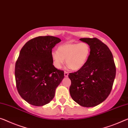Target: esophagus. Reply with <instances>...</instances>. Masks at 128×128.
Here are the masks:
<instances>
[{"label":"esophagus","instance_id":"esophagus-1","mask_svg":"<svg viewBox=\"0 0 128 128\" xmlns=\"http://www.w3.org/2000/svg\"><path fill=\"white\" fill-rule=\"evenodd\" d=\"M68 73L67 72H64V76H66V77H67V76H68Z\"/></svg>","mask_w":128,"mask_h":128}]
</instances>
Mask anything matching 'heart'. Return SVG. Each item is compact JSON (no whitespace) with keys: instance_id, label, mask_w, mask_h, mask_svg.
Masks as SVG:
<instances>
[{"instance_id":"1","label":"heart","mask_w":128,"mask_h":128,"mask_svg":"<svg viewBox=\"0 0 128 128\" xmlns=\"http://www.w3.org/2000/svg\"><path fill=\"white\" fill-rule=\"evenodd\" d=\"M91 54V47L86 42L66 43L52 52L53 64L61 68L66 59V64L72 70H79L85 66Z\"/></svg>"}]
</instances>
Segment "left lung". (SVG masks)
<instances>
[{"mask_svg": "<svg viewBox=\"0 0 128 128\" xmlns=\"http://www.w3.org/2000/svg\"><path fill=\"white\" fill-rule=\"evenodd\" d=\"M91 47L89 60L83 68L69 73L72 100L84 107H94L106 99L116 76V66L109 48L97 38H80Z\"/></svg>", "mask_w": 128, "mask_h": 128, "instance_id": "8db88e82", "label": "left lung"}]
</instances>
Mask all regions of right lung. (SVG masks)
I'll return each mask as SVG.
<instances>
[{
  "label": "right lung",
  "mask_w": 128,
  "mask_h": 128,
  "mask_svg": "<svg viewBox=\"0 0 128 128\" xmlns=\"http://www.w3.org/2000/svg\"><path fill=\"white\" fill-rule=\"evenodd\" d=\"M61 40L52 36H38L22 48L15 64V76L19 95L34 106H44L54 97L64 72L53 65L52 49Z\"/></svg>",
  "instance_id": "right-lung-1"
}]
</instances>
